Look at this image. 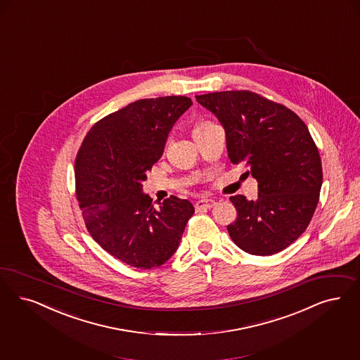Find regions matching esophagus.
<instances>
[{
  "instance_id": "34e87169",
  "label": "esophagus",
  "mask_w": 360,
  "mask_h": 360,
  "mask_svg": "<svg viewBox=\"0 0 360 360\" xmlns=\"http://www.w3.org/2000/svg\"><path fill=\"white\" fill-rule=\"evenodd\" d=\"M214 205H215V202L212 199H199L195 202L194 206H195V210L200 211L209 210Z\"/></svg>"
}]
</instances>
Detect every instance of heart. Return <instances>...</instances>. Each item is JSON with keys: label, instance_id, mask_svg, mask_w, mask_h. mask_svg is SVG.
<instances>
[{"label": "heart", "instance_id": "obj_1", "mask_svg": "<svg viewBox=\"0 0 360 360\" xmlns=\"http://www.w3.org/2000/svg\"><path fill=\"white\" fill-rule=\"evenodd\" d=\"M211 124H214L210 122V121H200V122L195 124V127H194V133H195V131H199V130H202V129H206V127H209Z\"/></svg>", "mask_w": 360, "mask_h": 360}]
</instances>
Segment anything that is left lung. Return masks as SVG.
Listing matches in <instances>:
<instances>
[{
	"instance_id": "left-lung-1",
	"label": "left lung",
	"mask_w": 360,
	"mask_h": 360,
	"mask_svg": "<svg viewBox=\"0 0 360 360\" xmlns=\"http://www.w3.org/2000/svg\"><path fill=\"white\" fill-rule=\"evenodd\" d=\"M224 124L229 158L245 162L258 181V198L230 197L236 246L252 255H273L303 234L319 202L322 161L306 124L285 105L250 90L195 96Z\"/></svg>"
}]
</instances>
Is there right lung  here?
I'll return each instance as SVG.
<instances>
[{
    "label": "right lung",
    "instance_id": "obj_1",
    "mask_svg": "<svg viewBox=\"0 0 360 360\" xmlns=\"http://www.w3.org/2000/svg\"><path fill=\"white\" fill-rule=\"evenodd\" d=\"M191 105L184 96L138 99L93 124L77 153L75 194L87 231L131 267L146 270L169 261L194 214L187 199L176 197L155 209L141 184Z\"/></svg>",
    "mask_w": 360,
    "mask_h": 360
}]
</instances>
